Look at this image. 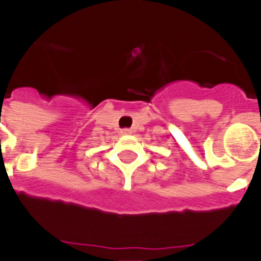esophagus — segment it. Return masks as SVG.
I'll list each match as a JSON object with an SVG mask.
<instances>
[{"instance_id":"obj_1","label":"esophagus","mask_w":261,"mask_h":261,"mask_svg":"<svg viewBox=\"0 0 261 261\" xmlns=\"http://www.w3.org/2000/svg\"><path fill=\"white\" fill-rule=\"evenodd\" d=\"M131 133H133V130H130V128H124V130L120 131V134L122 135H128L131 134Z\"/></svg>"}]
</instances>
